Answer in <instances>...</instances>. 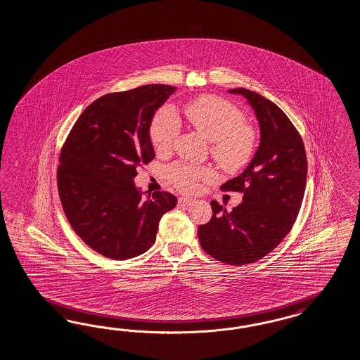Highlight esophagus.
Here are the masks:
<instances>
[{"instance_id": "34e87169", "label": "esophagus", "mask_w": 360, "mask_h": 360, "mask_svg": "<svg viewBox=\"0 0 360 360\" xmlns=\"http://www.w3.org/2000/svg\"><path fill=\"white\" fill-rule=\"evenodd\" d=\"M193 203H194V199H193V198H187V196L179 198V205H184V206H190V205H193Z\"/></svg>"}]
</instances>
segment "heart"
<instances>
[{"label":"heart","mask_w":360,"mask_h":360,"mask_svg":"<svg viewBox=\"0 0 360 360\" xmlns=\"http://www.w3.org/2000/svg\"><path fill=\"white\" fill-rule=\"evenodd\" d=\"M188 122L208 141L212 142L211 153L219 166L227 172H238L251 161L256 149V131L244 122L239 109L215 96H202L190 101L185 108ZM181 128L175 110L161 109L150 127V139L160 150L169 149ZM212 176L208 167L194 165H173L167 178L185 193H195L202 181Z\"/></svg>","instance_id":"b5f03b06"}]
</instances>
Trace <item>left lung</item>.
<instances>
[{"label": "left lung", "mask_w": 360, "mask_h": 360, "mask_svg": "<svg viewBox=\"0 0 360 360\" xmlns=\"http://www.w3.org/2000/svg\"><path fill=\"white\" fill-rule=\"evenodd\" d=\"M229 94L247 98L260 128V143L241 174L221 190L243 193L231 212L211 202L212 218L199 226L202 248L229 265L257 262L272 252L295 224L305 194V146L292 121L274 103L245 89Z\"/></svg>", "instance_id": "1"}]
</instances>
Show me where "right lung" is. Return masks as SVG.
Returning <instances> with one entry per match:
<instances>
[{"mask_svg":"<svg viewBox=\"0 0 360 360\" xmlns=\"http://www.w3.org/2000/svg\"><path fill=\"white\" fill-rule=\"evenodd\" d=\"M176 88L146 84L104 95L83 110L60 152L58 190L65 217L88 247L127 260L148 251L160 220L176 206L170 193L143 199L137 167L154 158L150 125Z\"/></svg>","mask_w":360,"mask_h":360,"instance_id":"right-lung-1","label":"right lung"}]
</instances>
